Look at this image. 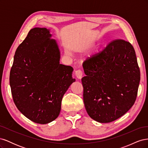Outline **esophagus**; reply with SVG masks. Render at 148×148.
Listing matches in <instances>:
<instances>
[{"label":"esophagus","mask_w":148,"mask_h":148,"mask_svg":"<svg viewBox=\"0 0 148 148\" xmlns=\"http://www.w3.org/2000/svg\"><path fill=\"white\" fill-rule=\"evenodd\" d=\"M75 74L76 75V77H77V78L82 79V78L83 77V72H82V70H77V71H75Z\"/></svg>","instance_id":"1"}]
</instances>
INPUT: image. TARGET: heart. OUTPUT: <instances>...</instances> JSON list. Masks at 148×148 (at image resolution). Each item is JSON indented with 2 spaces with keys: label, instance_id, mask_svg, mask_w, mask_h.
<instances>
[{
  "label": "heart",
  "instance_id": "b5f03b06",
  "mask_svg": "<svg viewBox=\"0 0 148 148\" xmlns=\"http://www.w3.org/2000/svg\"><path fill=\"white\" fill-rule=\"evenodd\" d=\"M67 53H69V52H67Z\"/></svg>",
  "mask_w": 148,
  "mask_h": 148
}]
</instances>
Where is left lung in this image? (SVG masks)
<instances>
[{
    "mask_svg": "<svg viewBox=\"0 0 148 148\" xmlns=\"http://www.w3.org/2000/svg\"><path fill=\"white\" fill-rule=\"evenodd\" d=\"M83 101L89 117L109 123L122 117L136 99L140 71L135 49L122 39L111 42L83 64Z\"/></svg>",
    "mask_w": 148,
    "mask_h": 148,
    "instance_id": "left-lung-1",
    "label": "left lung"
}]
</instances>
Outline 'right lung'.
Returning a JSON list of instances; mask_svg holds the SVG:
<instances>
[{
    "instance_id": "right-lung-1",
    "label": "right lung",
    "mask_w": 148,
    "mask_h": 148,
    "mask_svg": "<svg viewBox=\"0 0 148 148\" xmlns=\"http://www.w3.org/2000/svg\"><path fill=\"white\" fill-rule=\"evenodd\" d=\"M50 29H31L16 49L10 73L13 101L33 122L46 124L56 119L61 102L75 82L73 69L60 64V52Z\"/></svg>"
}]
</instances>
